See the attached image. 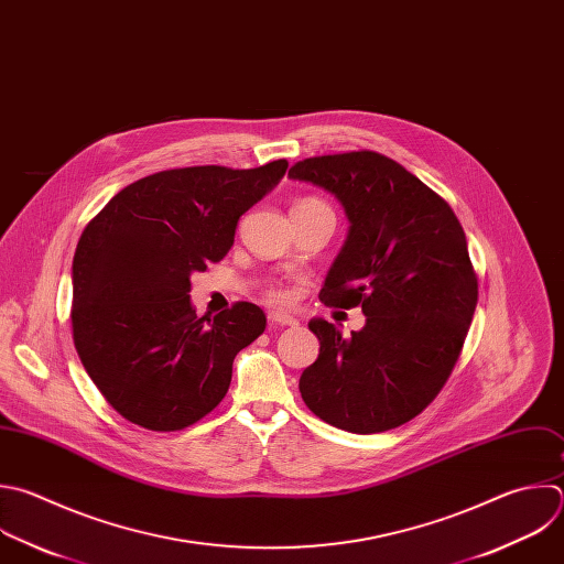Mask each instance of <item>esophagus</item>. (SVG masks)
Returning a JSON list of instances; mask_svg holds the SVG:
<instances>
[{
	"label": "esophagus",
	"mask_w": 564,
	"mask_h": 564,
	"mask_svg": "<svg viewBox=\"0 0 564 564\" xmlns=\"http://www.w3.org/2000/svg\"><path fill=\"white\" fill-rule=\"evenodd\" d=\"M268 321H270L272 325H296V318H292L290 314H285V312H279V310H272V312H268Z\"/></svg>",
	"instance_id": "1"
}]
</instances>
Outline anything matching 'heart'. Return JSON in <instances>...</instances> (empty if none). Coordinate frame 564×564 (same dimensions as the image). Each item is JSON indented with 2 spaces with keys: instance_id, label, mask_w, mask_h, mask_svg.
I'll return each instance as SVG.
<instances>
[{
  "instance_id": "b5f03b06",
  "label": "heart",
  "mask_w": 564,
  "mask_h": 564,
  "mask_svg": "<svg viewBox=\"0 0 564 564\" xmlns=\"http://www.w3.org/2000/svg\"><path fill=\"white\" fill-rule=\"evenodd\" d=\"M312 206H325V204L310 197V199H301L294 208H312ZM268 296L274 299V301H283V299H285V290H283L281 285H270V288H268Z\"/></svg>"
}]
</instances>
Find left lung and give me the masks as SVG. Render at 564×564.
<instances>
[{"label":"left lung","instance_id":"left-lung-1","mask_svg":"<svg viewBox=\"0 0 564 564\" xmlns=\"http://www.w3.org/2000/svg\"><path fill=\"white\" fill-rule=\"evenodd\" d=\"M288 176L345 208L349 232L318 299L367 316L347 338L310 321L321 349L301 373V397L338 430H394L438 397L469 332L478 279L463 226L419 176L371 150L310 156Z\"/></svg>","mask_w":564,"mask_h":564}]
</instances>
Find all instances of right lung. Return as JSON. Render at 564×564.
I'll list each match as a JSON object with an SVG mask.
<instances>
[{
  "label": "right lung",
  "mask_w": 564,
  "mask_h": 564,
  "mask_svg": "<svg viewBox=\"0 0 564 564\" xmlns=\"http://www.w3.org/2000/svg\"><path fill=\"white\" fill-rule=\"evenodd\" d=\"M288 161L250 170L174 167L117 193L86 226L73 259V340L84 369L126 421L176 432L226 397L235 356L265 329L239 301L197 316L191 276L221 261L243 213Z\"/></svg>",
  "instance_id": "right-lung-1"
}]
</instances>
